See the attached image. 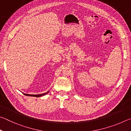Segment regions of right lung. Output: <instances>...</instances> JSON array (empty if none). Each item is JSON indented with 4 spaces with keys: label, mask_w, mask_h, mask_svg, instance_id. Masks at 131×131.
Returning <instances> with one entry per match:
<instances>
[{
    "label": "right lung",
    "mask_w": 131,
    "mask_h": 131,
    "mask_svg": "<svg viewBox=\"0 0 131 131\" xmlns=\"http://www.w3.org/2000/svg\"><path fill=\"white\" fill-rule=\"evenodd\" d=\"M48 92H46V93H44V94H38V95H30V94H24L26 96H35V97H40L41 96H43V95H46V94H47Z\"/></svg>",
    "instance_id": "right-lung-1"
}]
</instances>
